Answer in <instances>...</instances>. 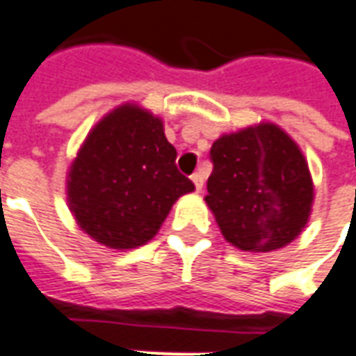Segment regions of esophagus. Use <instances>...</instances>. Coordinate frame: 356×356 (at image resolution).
<instances>
[{
	"label": "esophagus",
	"instance_id": "34e87169",
	"mask_svg": "<svg viewBox=\"0 0 356 356\" xmlns=\"http://www.w3.org/2000/svg\"><path fill=\"white\" fill-rule=\"evenodd\" d=\"M193 183L194 186H196V191L202 193V188H204V175H202L200 171H196V173L193 175Z\"/></svg>",
	"mask_w": 356,
	"mask_h": 356
}]
</instances>
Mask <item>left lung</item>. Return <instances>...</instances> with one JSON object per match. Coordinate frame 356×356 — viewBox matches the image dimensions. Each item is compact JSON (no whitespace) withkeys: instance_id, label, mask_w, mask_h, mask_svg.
<instances>
[{"instance_id":"1","label":"left lung","mask_w":356,"mask_h":356,"mask_svg":"<svg viewBox=\"0 0 356 356\" xmlns=\"http://www.w3.org/2000/svg\"><path fill=\"white\" fill-rule=\"evenodd\" d=\"M209 154L204 200L229 244L267 254L298 238L311 217L314 185L301 148L282 127L261 122L225 133Z\"/></svg>"}]
</instances>
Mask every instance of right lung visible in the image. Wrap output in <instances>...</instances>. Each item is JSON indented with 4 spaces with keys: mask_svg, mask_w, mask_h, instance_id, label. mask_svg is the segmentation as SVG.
I'll return each mask as SVG.
<instances>
[{
    "mask_svg": "<svg viewBox=\"0 0 356 356\" xmlns=\"http://www.w3.org/2000/svg\"><path fill=\"white\" fill-rule=\"evenodd\" d=\"M175 158L162 118L133 102L110 110L88 133L66 175L76 223L112 250L147 244L173 204L194 191Z\"/></svg>",
    "mask_w": 356,
    "mask_h": 356,
    "instance_id": "1",
    "label": "right lung"
}]
</instances>
